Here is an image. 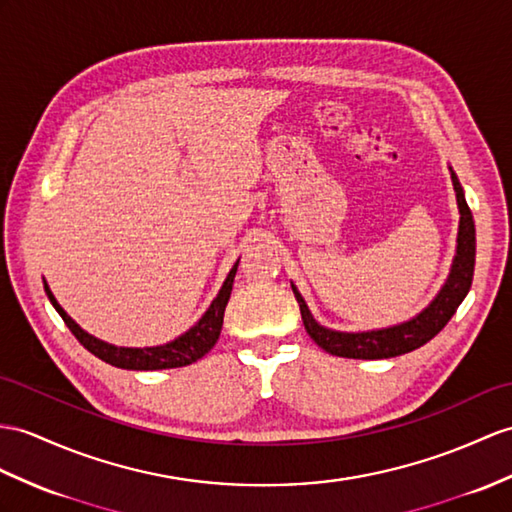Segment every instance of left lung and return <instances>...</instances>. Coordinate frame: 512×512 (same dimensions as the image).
Returning <instances> with one entry per match:
<instances>
[{"label":"left lung","instance_id":"8db88e82","mask_svg":"<svg viewBox=\"0 0 512 512\" xmlns=\"http://www.w3.org/2000/svg\"><path fill=\"white\" fill-rule=\"evenodd\" d=\"M452 184H454L456 202L460 210L456 256L443 289L432 299L430 306L423 308L417 317L408 319L404 323H397V326H391V328L369 330V332L330 330V328L319 326L315 317L310 315L304 297L299 295V291L291 284L299 304V313H302L304 328L310 334V339H313L321 350L341 358H360V360L393 358L426 345L447 326V321L454 317L456 308L460 306V302H463L465 295L471 289L473 267H476V226H473V217L467 206L463 186H460L454 171H452Z\"/></svg>","mask_w":512,"mask_h":512}]
</instances>
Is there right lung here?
Returning <instances> with one entry per match:
<instances>
[{
  "label": "right lung",
  "instance_id": "obj_1",
  "mask_svg": "<svg viewBox=\"0 0 512 512\" xmlns=\"http://www.w3.org/2000/svg\"><path fill=\"white\" fill-rule=\"evenodd\" d=\"M236 267H239V260H236L234 267L230 269L226 282H223L219 295L213 299V304L204 313V317L199 319L195 326L184 332L182 336H178L176 341L165 343V345H156V347H117L110 345L106 341H99L95 336H91L89 332H84L76 321H73L62 306L56 302L54 293L49 291L47 282L43 280L45 293L49 297V302L58 310V315L62 317V321L67 323V328L73 332V336L89 350L91 354H95L97 358H102L104 363L119 367V369H132V371H156V369H173V367H186L195 363L202 356H206L210 350H213L219 334H221V326H223V313H226L228 299L232 293V284H234V276H236Z\"/></svg>",
  "mask_w": 512,
  "mask_h": 512
}]
</instances>
